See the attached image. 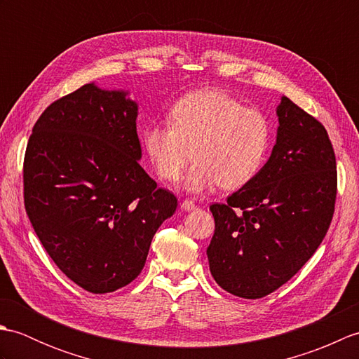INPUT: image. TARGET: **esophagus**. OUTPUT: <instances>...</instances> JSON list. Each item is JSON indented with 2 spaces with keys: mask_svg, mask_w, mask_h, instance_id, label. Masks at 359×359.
<instances>
[{
  "mask_svg": "<svg viewBox=\"0 0 359 359\" xmlns=\"http://www.w3.org/2000/svg\"><path fill=\"white\" fill-rule=\"evenodd\" d=\"M180 207H182V210H185V211H193V210H196V203L193 201L187 199V201L180 203Z\"/></svg>",
  "mask_w": 359,
  "mask_h": 359,
  "instance_id": "esophagus-1",
  "label": "esophagus"
}]
</instances>
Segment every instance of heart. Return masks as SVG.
I'll return each instance as SVG.
<instances>
[{
	"mask_svg": "<svg viewBox=\"0 0 359 359\" xmlns=\"http://www.w3.org/2000/svg\"><path fill=\"white\" fill-rule=\"evenodd\" d=\"M271 142L273 128L262 111L217 89L180 97L168 123H152L142 133L143 149L160 179L177 180L196 160L184 180L189 193L245 187L262 170Z\"/></svg>",
	"mask_w": 359,
	"mask_h": 359,
	"instance_id": "obj_1",
	"label": "heart"
}]
</instances>
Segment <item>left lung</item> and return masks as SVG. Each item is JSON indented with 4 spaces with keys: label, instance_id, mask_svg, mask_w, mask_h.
<instances>
[{
    "label": "left lung",
    "instance_id": "left-lung-1",
    "mask_svg": "<svg viewBox=\"0 0 359 359\" xmlns=\"http://www.w3.org/2000/svg\"><path fill=\"white\" fill-rule=\"evenodd\" d=\"M271 156L225 203H212L210 271L225 292L245 299L273 293L321 245L337 202L338 172L321 121L290 98L278 106Z\"/></svg>",
    "mask_w": 359,
    "mask_h": 359
}]
</instances>
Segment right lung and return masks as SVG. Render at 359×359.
<instances>
[{"label":"right lung","instance_id":"1","mask_svg":"<svg viewBox=\"0 0 359 359\" xmlns=\"http://www.w3.org/2000/svg\"><path fill=\"white\" fill-rule=\"evenodd\" d=\"M94 83L49 104L29 137L22 185L30 224L67 278L111 293L143 270L177 208L140 166L137 103Z\"/></svg>","mask_w":359,"mask_h":359}]
</instances>
